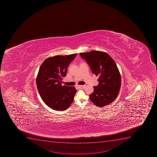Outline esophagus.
Wrapping results in <instances>:
<instances>
[{"label": "esophagus", "mask_w": 157, "mask_h": 157, "mask_svg": "<svg viewBox=\"0 0 157 157\" xmlns=\"http://www.w3.org/2000/svg\"><path fill=\"white\" fill-rule=\"evenodd\" d=\"M86 86L85 85H81V86H78V87L79 89H83Z\"/></svg>", "instance_id": "34e87169"}]
</instances>
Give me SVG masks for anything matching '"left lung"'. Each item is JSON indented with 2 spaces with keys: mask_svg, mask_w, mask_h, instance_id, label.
I'll return each mask as SVG.
<instances>
[{
  "mask_svg": "<svg viewBox=\"0 0 157 157\" xmlns=\"http://www.w3.org/2000/svg\"><path fill=\"white\" fill-rule=\"evenodd\" d=\"M94 74L99 76V84L94 86L90 98L98 107H104L113 102L118 96L121 87V77L115 61L107 53L98 51L81 53Z\"/></svg>",
  "mask_w": 157,
  "mask_h": 157,
  "instance_id": "left-lung-1",
  "label": "left lung"
}]
</instances>
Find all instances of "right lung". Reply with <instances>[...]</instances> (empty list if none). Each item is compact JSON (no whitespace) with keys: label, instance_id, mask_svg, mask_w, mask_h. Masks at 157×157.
Here are the masks:
<instances>
[{"label":"right lung","instance_id":"right-lung-1","mask_svg":"<svg viewBox=\"0 0 157 157\" xmlns=\"http://www.w3.org/2000/svg\"><path fill=\"white\" fill-rule=\"evenodd\" d=\"M77 54L48 58L39 68L36 84L39 95L51 109L65 110L73 102L77 90L75 86H62L63 77Z\"/></svg>","mask_w":157,"mask_h":157}]
</instances>
